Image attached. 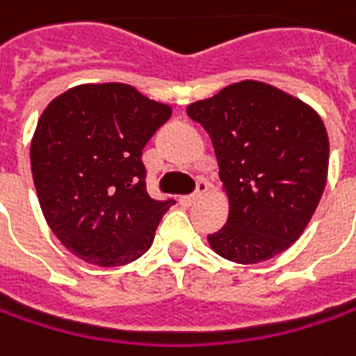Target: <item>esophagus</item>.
<instances>
[{"instance_id": "34e87169", "label": "esophagus", "mask_w": 356, "mask_h": 356, "mask_svg": "<svg viewBox=\"0 0 356 356\" xmlns=\"http://www.w3.org/2000/svg\"><path fill=\"white\" fill-rule=\"evenodd\" d=\"M206 190H208V184H206V180H198V188H196V192L194 194H190V196H182L180 198V204L182 206H192L202 194H204Z\"/></svg>"}]
</instances>
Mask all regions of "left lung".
Masks as SVG:
<instances>
[{"instance_id": "left-lung-1", "label": "left lung", "mask_w": 356, "mask_h": 356, "mask_svg": "<svg viewBox=\"0 0 356 356\" xmlns=\"http://www.w3.org/2000/svg\"><path fill=\"white\" fill-rule=\"evenodd\" d=\"M214 146L228 220L208 236L226 260L254 264L305 232L327 186L329 136L302 99L244 80L186 108Z\"/></svg>"}]
</instances>
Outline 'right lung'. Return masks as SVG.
<instances>
[{"label":"right lung","instance_id":"1","mask_svg":"<svg viewBox=\"0 0 356 356\" xmlns=\"http://www.w3.org/2000/svg\"><path fill=\"white\" fill-rule=\"evenodd\" d=\"M172 116L128 83H81L54 98L31 138L44 218L63 246L98 266L140 258L174 200L146 190L142 150Z\"/></svg>","mask_w":356,"mask_h":356}]
</instances>
